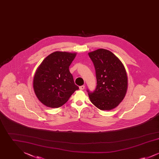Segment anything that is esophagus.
I'll list each match as a JSON object with an SVG mask.
<instances>
[{
	"mask_svg": "<svg viewBox=\"0 0 159 159\" xmlns=\"http://www.w3.org/2000/svg\"><path fill=\"white\" fill-rule=\"evenodd\" d=\"M84 88H85V86H84V85H82V86H79V89H80V90H83Z\"/></svg>",
	"mask_w": 159,
	"mask_h": 159,
	"instance_id": "34e87169",
	"label": "esophagus"
}]
</instances>
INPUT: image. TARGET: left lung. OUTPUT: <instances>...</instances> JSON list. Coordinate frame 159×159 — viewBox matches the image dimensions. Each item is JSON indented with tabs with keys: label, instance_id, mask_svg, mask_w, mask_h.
<instances>
[{
	"label": "left lung",
	"instance_id": "1",
	"mask_svg": "<svg viewBox=\"0 0 159 159\" xmlns=\"http://www.w3.org/2000/svg\"><path fill=\"white\" fill-rule=\"evenodd\" d=\"M96 72L97 85L93 92L87 90L91 102L101 110H111L124 99L128 89L125 68L114 53L99 49L88 53Z\"/></svg>",
	"mask_w": 159,
	"mask_h": 159
}]
</instances>
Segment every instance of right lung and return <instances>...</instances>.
<instances>
[{
	"label": "right lung",
	"instance_id": "obj_1",
	"mask_svg": "<svg viewBox=\"0 0 159 159\" xmlns=\"http://www.w3.org/2000/svg\"><path fill=\"white\" fill-rule=\"evenodd\" d=\"M76 53L56 51L39 66L33 79V89L45 106L58 108L64 104L79 87L74 82L69 66Z\"/></svg>",
	"mask_w": 159,
	"mask_h": 159
}]
</instances>
